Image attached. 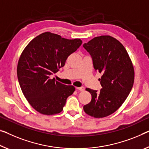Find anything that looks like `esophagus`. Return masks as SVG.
Listing matches in <instances>:
<instances>
[{
  "instance_id": "34e87169",
  "label": "esophagus",
  "mask_w": 149,
  "mask_h": 149,
  "mask_svg": "<svg viewBox=\"0 0 149 149\" xmlns=\"http://www.w3.org/2000/svg\"><path fill=\"white\" fill-rule=\"evenodd\" d=\"M76 89L78 91H84V87H76Z\"/></svg>"
}]
</instances>
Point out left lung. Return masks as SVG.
<instances>
[{
	"mask_svg": "<svg viewBox=\"0 0 149 149\" xmlns=\"http://www.w3.org/2000/svg\"><path fill=\"white\" fill-rule=\"evenodd\" d=\"M83 47L92 57L95 70L102 74L98 81L102 88L100 92L86 88L92 98L83 109L89 116L103 118L114 113L129 95L134 83V67L124 46L113 36H97Z\"/></svg>",
	"mask_w": 149,
	"mask_h": 149,
	"instance_id": "8db88e82",
	"label": "left lung"
}]
</instances>
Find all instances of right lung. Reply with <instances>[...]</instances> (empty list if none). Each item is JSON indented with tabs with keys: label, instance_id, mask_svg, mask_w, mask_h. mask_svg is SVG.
I'll return each instance as SVG.
<instances>
[{
	"label": "right lung",
	"instance_id": "1",
	"mask_svg": "<svg viewBox=\"0 0 149 149\" xmlns=\"http://www.w3.org/2000/svg\"><path fill=\"white\" fill-rule=\"evenodd\" d=\"M79 38L67 39L50 32L40 34L22 51L17 66L19 84L29 104L40 114L60 113L74 86L65 85L51 75L65 66L68 56L82 44Z\"/></svg>",
	"mask_w": 149,
	"mask_h": 149
}]
</instances>
